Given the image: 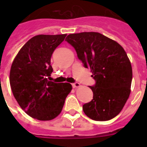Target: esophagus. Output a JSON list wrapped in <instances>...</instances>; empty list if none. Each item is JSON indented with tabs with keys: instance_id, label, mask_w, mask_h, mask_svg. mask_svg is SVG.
I'll list each match as a JSON object with an SVG mask.
<instances>
[{
	"instance_id": "1",
	"label": "esophagus",
	"mask_w": 147,
	"mask_h": 147,
	"mask_svg": "<svg viewBox=\"0 0 147 147\" xmlns=\"http://www.w3.org/2000/svg\"><path fill=\"white\" fill-rule=\"evenodd\" d=\"M73 88H78V87L80 86V84L79 82H74L72 84Z\"/></svg>"
}]
</instances>
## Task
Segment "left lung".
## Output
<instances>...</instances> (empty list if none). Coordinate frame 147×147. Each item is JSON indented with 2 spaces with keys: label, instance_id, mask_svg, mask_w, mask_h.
<instances>
[{
  "label": "left lung",
  "instance_id": "8db88e82",
  "mask_svg": "<svg viewBox=\"0 0 147 147\" xmlns=\"http://www.w3.org/2000/svg\"><path fill=\"white\" fill-rule=\"evenodd\" d=\"M78 58L89 68L96 81L90 86L93 99L83 105L85 115L95 121L113 119L124 107L130 94L132 70L121 45L98 32L67 35Z\"/></svg>",
  "mask_w": 147,
  "mask_h": 147
}]
</instances>
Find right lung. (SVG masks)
<instances>
[{"label":"right lung","instance_id":"1","mask_svg":"<svg viewBox=\"0 0 147 147\" xmlns=\"http://www.w3.org/2000/svg\"><path fill=\"white\" fill-rule=\"evenodd\" d=\"M67 34H40L21 48L11 64L9 82L13 95L29 116L52 120L61 113L72 90L70 83L51 81V58Z\"/></svg>","mask_w":147,"mask_h":147}]
</instances>
